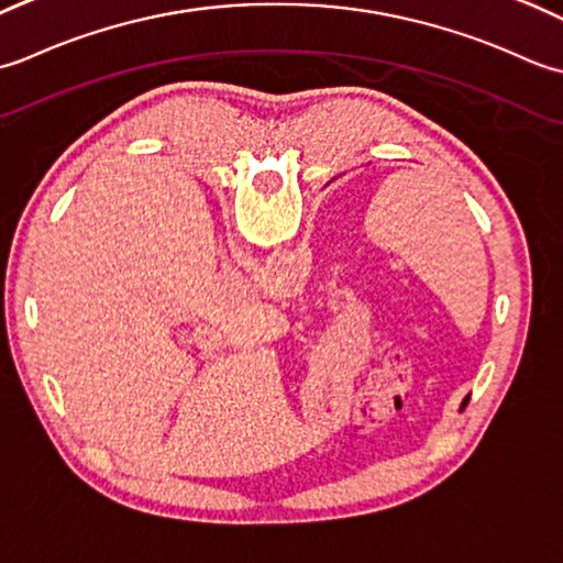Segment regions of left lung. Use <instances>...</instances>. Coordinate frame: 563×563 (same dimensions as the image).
I'll list each match as a JSON object with an SVG mask.
<instances>
[{
  "label": "left lung",
  "mask_w": 563,
  "mask_h": 563,
  "mask_svg": "<svg viewBox=\"0 0 563 563\" xmlns=\"http://www.w3.org/2000/svg\"><path fill=\"white\" fill-rule=\"evenodd\" d=\"M464 404H466V400H464Z\"/></svg>",
  "instance_id": "left-lung-1"
}]
</instances>
